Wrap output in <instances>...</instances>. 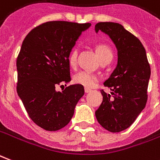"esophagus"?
I'll return each instance as SVG.
<instances>
[{"instance_id": "esophagus-1", "label": "esophagus", "mask_w": 160, "mask_h": 160, "mask_svg": "<svg viewBox=\"0 0 160 160\" xmlns=\"http://www.w3.org/2000/svg\"><path fill=\"white\" fill-rule=\"evenodd\" d=\"M92 92V89H90V88H87V87L85 88V92H86V93H88V92Z\"/></svg>"}]
</instances>
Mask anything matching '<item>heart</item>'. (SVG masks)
I'll use <instances>...</instances> for the list:
<instances>
[{
    "label": "heart",
    "mask_w": 160,
    "mask_h": 160,
    "mask_svg": "<svg viewBox=\"0 0 160 160\" xmlns=\"http://www.w3.org/2000/svg\"><path fill=\"white\" fill-rule=\"evenodd\" d=\"M96 51L100 61H103L107 58H112V51L111 48L106 44H98L96 47ZM77 57H78V49L74 48L71 50L68 56V62L71 67H74L77 63ZM98 80V76L89 70H81L80 72L74 74L73 76V82L85 87H93Z\"/></svg>",
    "instance_id": "b5f03b06"
}]
</instances>
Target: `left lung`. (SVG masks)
<instances>
[{
  "label": "left lung",
  "mask_w": 160,
  "mask_h": 160,
  "mask_svg": "<svg viewBox=\"0 0 160 160\" xmlns=\"http://www.w3.org/2000/svg\"><path fill=\"white\" fill-rule=\"evenodd\" d=\"M95 31L111 38L118 49V65L101 90L103 102L95 112L98 123L112 133L130 127L148 101V87L151 68L146 49L141 41L118 23L99 22Z\"/></svg>",
  "instance_id": "8db88e82"
}]
</instances>
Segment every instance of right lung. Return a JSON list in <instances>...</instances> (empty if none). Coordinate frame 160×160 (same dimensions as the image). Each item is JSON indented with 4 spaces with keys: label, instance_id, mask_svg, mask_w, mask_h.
I'll return each instance as SVG.
<instances>
[{
    "label": "right lung",
    "instance_id": "obj_1",
    "mask_svg": "<svg viewBox=\"0 0 160 160\" xmlns=\"http://www.w3.org/2000/svg\"><path fill=\"white\" fill-rule=\"evenodd\" d=\"M90 23L49 21L33 28L23 41L17 57V93L30 118L48 131L68 124L75 105L84 95L78 84L62 92L56 87L68 83V56L81 32Z\"/></svg>",
    "mask_w": 160,
    "mask_h": 160
}]
</instances>
